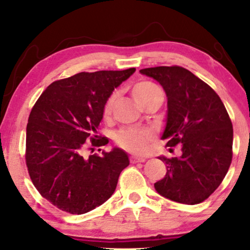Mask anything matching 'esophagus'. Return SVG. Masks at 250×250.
Instances as JSON below:
<instances>
[{
    "label": "esophagus",
    "instance_id": "esophagus-1",
    "mask_svg": "<svg viewBox=\"0 0 250 250\" xmlns=\"http://www.w3.org/2000/svg\"><path fill=\"white\" fill-rule=\"evenodd\" d=\"M145 161H146V157H140V156H136V155H133V156H130V162L131 163L145 162Z\"/></svg>",
    "mask_w": 250,
    "mask_h": 250
}]
</instances>
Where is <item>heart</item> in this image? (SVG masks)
I'll list each match as a JSON object with an SVG mask.
<instances>
[{
    "instance_id": "heart-1",
    "label": "heart",
    "mask_w": 250,
    "mask_h": 250,
    "mask_svg": "<svg viewBox=\"0 0 250 250\" xmlns=\"http://www.w3.org/2000/svg\"><path fill=\"white\" fill-rule=\"evenodd\" d=\"M159 89L160 88L153 82L141 81L134 85L133 96L140 104L143 100L147 99L148 96H150L154 91L159 90ZM114 99H115V95H111L104 103V107H103V115L104 116H108L110 114ZM153 139L154 131L150 129L143 128L122 129L117 133L115 137L117 145L127 149V150L134 151V153H143V151L147 150Z\"/></svg>"
}]
</instances>
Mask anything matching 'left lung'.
Wrapping results in <instances>:
<instances>
[{
  "label": "left lung",
  "instance_id": "8db88e82",
  "mask_svg": "<svg viewBox=\"0 0 250 250\" xmlns=\"http://www.w3.org/2000/svg\"><path fill=\"white\" fill-rule=\"evenodd\" d=\"M140 73L153 77L167 95L161 139L181 145L182 155L167 159V173L154 185L163 197L185 205L208 199L225 179L233 157V125L225 104L206 82L182 67H155Z\"/></svg>",
  "mask_w": 250,
  "mask_h": 250
}]
</instances>
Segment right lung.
<instances>
[{
    "label": "right lung",
    "mask_w": 250,
    "mask_h": 250,
    "mask_svg": "<svg viewBox=\"0 0 250 250\" xmlns=\"http://www.w3.org/2000/svg\"><path fill=\"white\" fill-rule=\"evenodd\" d=\"M135 70L79 73L55 81L31 109L25 143L28 171L39 193L61 210L80 215L101 206L129 166L121 148L101 156H87L85 149L107 145L97 135L104 103Z\"/></svg>",
    "instance_id": "1"
}]
</instances>
